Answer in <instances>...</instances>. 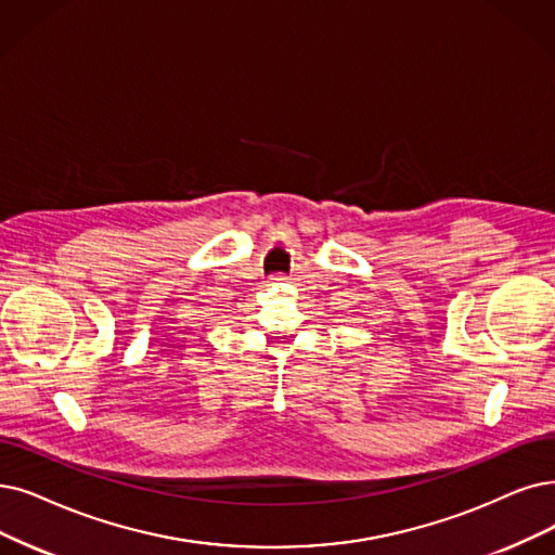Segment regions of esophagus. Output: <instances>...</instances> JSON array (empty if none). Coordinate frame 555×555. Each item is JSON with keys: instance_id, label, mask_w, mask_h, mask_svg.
I'll use <instances>...</instances> for the list:
<instances>
[{"instance_id": "1", "label": "esophagus", "mask_w": 555, "mask_h": 555, "mask_svg": "<svg viewBox=\"0 0 555 555\" xmlns=\"http://www.w3.org/2000/svg\"><path fill=\"white\" fill-rule=\"evenodd\" d=\"M271 280H273V282H284V280H286V278H284V275H282V273H278V275H273V278H271Z\"/></svg>"}]
</instances>
